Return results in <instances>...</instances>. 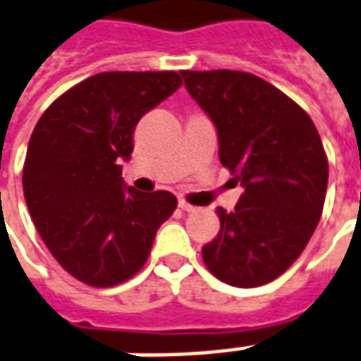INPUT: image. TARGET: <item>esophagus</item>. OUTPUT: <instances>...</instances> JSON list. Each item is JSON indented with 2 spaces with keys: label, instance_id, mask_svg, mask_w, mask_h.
Masks as SVG:
<instances>
[{
  "label": "esophagus",
  "instance_id": "34e87169",
  "mask_svg": "<svg viewBox=\"0 0 361 361\" xmlns=\"http://www.w3.org/2000/svg\"><path fill=\"white\" fill-rule=\"evenodd\" d=\"M178 207H180L181 211H188V213H191V211H195V207L191 205V203H188L185 199H180V201H178Z\"/></svg>",
  "mask_w": 361,
  "mask_h": 361
}]
</instances>
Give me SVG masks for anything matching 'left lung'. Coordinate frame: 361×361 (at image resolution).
Returning a JSON list of instances; mask_svg holds the SVG:
<instances>
[{
    "mask_svg": "<svg viewBox=\"0 0 361 361\" xmlns=\"http://www.w3.org/2000/svg\"><path fill=\"white\" fill-rule=\"evenodd\" d=\"M189 95L215 123L219 158L244 193L216 209L221 231L203 246L207 269L234 287L274 281L301 256L321 221L329 160L311 117L258 75L181 70Z\"/></svg>",
    "mask_w": 361,
    "mask_h": 361,
    "instance_id": "1",
    "label": "left lung"
}]
</instances>
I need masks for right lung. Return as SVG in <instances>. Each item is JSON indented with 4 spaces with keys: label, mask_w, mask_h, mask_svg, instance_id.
I'll return each mask as SVG.
<instances>
[{
    "label": "right lung",
    "mask_w": 361,
    "mask_h": 361,
    "mask_svg": "<svg viewBox=\"0 0 361 361\" xmlns=\"http://www.w3.org/2000/svg\"><path fill=\"white\" fill-rule=\"evenodd\" d=\"M180 85L178 72H102L62 93L32 130L25 201L50 254L85 286H119L140 271L178 207L170 191L127 188L119 162L142 115Z\"/></svg>",
    "instance_id": "right-lung-1"
}]
</instances>
